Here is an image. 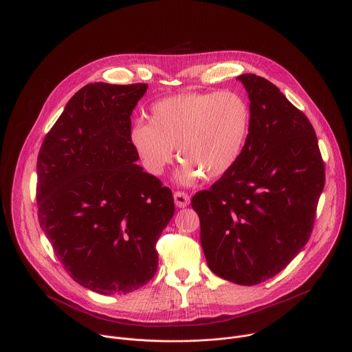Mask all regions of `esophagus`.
Here are the masks:
<instances>
[{"label": "esophagus", "instance_id": "1", "mask_svg": "<svg viewBox=\"0 0 352 352\" xmlns=\"http://www.w3.org/2000/svg\"><path fill=\"white\" fill-rule=\"evenodd\" d=\"M173 199H175V204L177 208H186L190 204V197L182 191H176L173 194Z\"/></svg>", "mask_w": 352, "mask_h": 352}]
</instances>
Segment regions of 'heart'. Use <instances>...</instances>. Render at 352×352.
I'll list each match as a JSON object with an SVG mask.
<instances>
[{
  "label": "heart",
  "instance_id": "b5f03b06",
  "mask_svg": "<svg viewBox=\"0 0 352 352\" xmlns=\"http://www.w3.org/2000/svg\"><path fill=\"white\" fill-rule=\"evenodd\" d=\"M250 126V109L235 92H184L155 102L150 122L138 120L129 140L144 169L160 176L175 158L184 160L176 173L183 186L202 176L217 180L236 164Z\"/></svg>",
  "mask_w": 352,
  "mask_h": 352
}]
</instances>
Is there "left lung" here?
Listing matches in <instances>:
<instances>
[{
	"label": "left lung",
	"instance_id": "obj_1",
	"mask_svg": "<svg viewBox=\"0 0 352 352\" xmlns=\"http://www.w3.org/2000/svg\"><path fill=\"white\" fill-rule=\"evenodd\" d=\"M236 80L250 100L245 146L191 206L212 272L250 286L282 271L308 242L324 166L311 122L274 84L256 74Z\"/></svg>",
	"mask_w": 352,
	"mask_h": 352
}]
</instances>
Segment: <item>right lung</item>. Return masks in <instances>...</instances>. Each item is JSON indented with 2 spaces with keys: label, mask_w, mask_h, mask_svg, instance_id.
<instances>
[{
  "label": "right lung",
  "mask_w": 352,
  "mask_h": 352,
  "mask_svg": "<svg viewBox=\"0 0 352 352\" xmlns=\"http://www.w3.org/2000/svg\"><path fill=\"white\" fill-rule=\"evenodd\" d=\"M148 85L88 84L66 104L37 161L40 226L72 278L129 293L157 272L172 191L136 164L131 116Z\"/></svg>",
  "instance_id": "1"
}]
</instances>
